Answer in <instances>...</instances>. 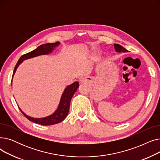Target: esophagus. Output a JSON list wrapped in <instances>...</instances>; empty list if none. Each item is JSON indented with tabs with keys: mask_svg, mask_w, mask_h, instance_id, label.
<instances>
[{
	"mask_svg": "<svg viewBox=\"0 0 160 160\" xmlns=\"http://www.w3.org/2000/svg\"><path fill=\"white\" fill-rule=\"evenodd\" d=\"M80 82H81V83H83V82H84V80H82L80 81Z\"/></svg>",
	"mask_w": 160,
	"mask_h": 160,
	"instance_id": "34e87169",
	"label": "esophagus"
}]
</instances>
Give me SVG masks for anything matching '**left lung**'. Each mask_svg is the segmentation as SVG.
<instances>
[{"label": "left lung", "instance_id": "1", "mask_svg": "<svg viewBox=\"0 0 160 160\" xmlns=\"http://www.w3.org/2000/svg\"><path fill=\"white\" fill-rule=\"evenodd\" d=\"M114 48L115 49V51L117 52H128V50L126 49L125 48H124L122 46L119 45V44H114Z\"/></svg>", "mask_w": 160, "mask_h": 160}]
</instances>
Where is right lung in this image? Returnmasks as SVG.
<instances>
[{
  "label": "right lung",
  "instance_id": "right-lung-1",
  "mask_svg": "<svg viewBox=\"0 0 160 160\" xmlns=\"http://www.w3.org/2000/svg\"><path fill=\"white\" fill-rule=\"evenodd\" d=\"M60 42H56L54 43H46L43 45H41L39 46L35 50H32V51L25 54L22 55L18 60V63H17L13 73V75L16 72L17 69L18 67L19 66V65L25 60H28V59L33 58V57H36L38 56L41 55H46L50 54L52 51L53 50L57 47L58 46L60 45ZM12 77V80H13ZM79 87V83L78 82H75L72 83V84L67 86V88H65L63 93H62L61 99L60 103H59V105L56 109V110L50 115L43 117V118H33V117H30L27 115L26 113H24L22 110L19 107V110L22 113V114L27 117V118L33 122L37 123L38 124L41 125H43V126H48V125H52V124H56L59 122H60L63 121L68 114L69 111V107H70V103H71V100L75 93V92L77 91Z\"/></svg>",
  "mask_w": 160,
  "mask_h": 160
}]
</instances>
